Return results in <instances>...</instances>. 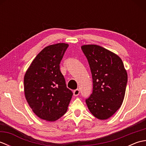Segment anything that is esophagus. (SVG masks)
<instances>
[{
    "mask_svg": "<svg viewBox=\"0 0 146 146\" xmlns=\"http://www.w3.org/2000/svg\"><path fill=\"white\" fill-rule=\"evenodd\" d=\"M79 94H80V90L78 89H76V90H74V92H73L74 96L76 97V96H78Z\"/></svg>",
    "mask_w": 146,
    "mask_h": 146,
    "instance_id": "34e87169",
    "label": "esophagus"
}]
</instances>
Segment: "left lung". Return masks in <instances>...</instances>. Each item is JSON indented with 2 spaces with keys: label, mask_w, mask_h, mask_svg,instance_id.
<instances>
[{
  "label": "left lung",
  "mask_w": 146,
  "mask_h": 146,
  "mask_svg": "<svg viewBox=\"0 0 146 146\" xmlns=\"http://www.w3.org/2000/svg\"><path fill=\"white\" fill-rule=\"evenodd\" d=\"M81 48L93 78V92L86 104L94 117L108 119L122 104L127 73L121 58L114 52L95 44L83 45Z\"/></svg>",
  "instance_id": "1"
}]
</instances>
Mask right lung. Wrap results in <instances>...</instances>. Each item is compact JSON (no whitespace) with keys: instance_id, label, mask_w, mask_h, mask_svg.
<instances>
[{"instance_id":"1","label":"right lung","mask_w":146,"mask_h":146,"mask_svg":"<svg viewBox=\"0 0 146 146\" xmlns=\"http://www.w3.org/2000/svg\"><path fill=\"white\" fill-rule=\"evenodd\" d=\"M63 42L46 46L34 59L24 78V94L40 119L54 122L66 112L73 93L66 87L60 64L68 47Z\"/></svg>"}]
</instances>
